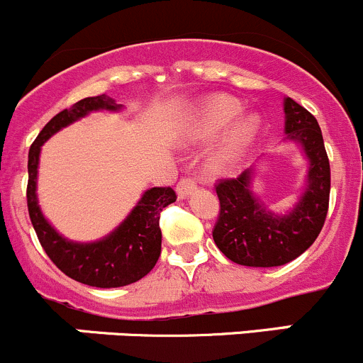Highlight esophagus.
Returning a JSON list of instances; mask_svg holds the SVG:
<instances>
[{
    "mask_svg": "<svg viewBox=\"0 0 363 363\" xmlns=\"http://www.w3.org/2000/svg\"><path fill=\"white\" fill-rule=\"evenodd\" d=\"M196 189V182L193 181V179H181V181L177 182V188H175V191H177V196L179 199H186L188 195H191L193 191Z\"/></svg>",
    "mask_w": 363,
    "mask_h": 363,
    "instance_id": "1",
    "label": "esophagus"
}]
</instances>
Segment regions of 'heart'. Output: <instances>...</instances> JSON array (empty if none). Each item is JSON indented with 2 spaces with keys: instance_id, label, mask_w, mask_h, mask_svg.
Instances as JSON below:
<instances>
[{
  "instance_id": "b5f03b06",
  "label": "heart",
  "mask_w": 363,
  "mask_h": 363,
  "mask_svg": "<svg viewBox=\"0 0 363 363\" xmlns=\"http://www.w3.org/2000/svg\"><path fill=\"white\" fill-rule=\"evenodd\" d=\"M242 104L232 96L216 94L196 107L182 131L184 144L212 140L225 131L207 158L211 174H226L250 151L262 128L258 113H240Z\"/></svg>"
}]
</instances>
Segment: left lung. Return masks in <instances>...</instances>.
I'll return each instance as SVG.
<instances>
[{"instance_id": "left-lung-1", "label": "left lung", "mask_w": 363, "mask_h": 363, "mask_svg": "<svg viewBox=\"0 0 363 363\" xmlns=\"http://www.w3.org/2000/svg\"><path fill=\"white\" fill-rule=\"evenodd\" d=\"M284 140L300 145L307 160L306 188L284 214L270 211L252 193L255 167L216 186L219 211L216 246L246 267H279L309 250L323 228L330 196V163L316 117L284 98Z\"/></svg>"}]
</instances>
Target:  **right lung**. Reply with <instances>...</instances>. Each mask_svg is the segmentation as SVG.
Listing matches in <instances>:
<instances>
[{
  "instance_id": "right-lung-1",
  "label": "right lung",
  "mask_w": 363,
  "mask_h": 363,
  "mask_svg": "<svg viewBox=\"0 0 363 363\" xmlns=\"http://www.w3.org/2000/svg\"><path fill=\"white\" fill-rule=\"evenodd\" d=\"M123 105L107 94L77 101L54 116L29 147L28 211L40 244L54 265L72 279L96 288H119L137 283L156 265L161 252L160 212L177 200L172 188H151L131 208L123 223L104 239L73 242L61 235L43 216L36 196V177L42 145L63 128L96 111L119 112Z\"/></svg>"
}]
</instances>
